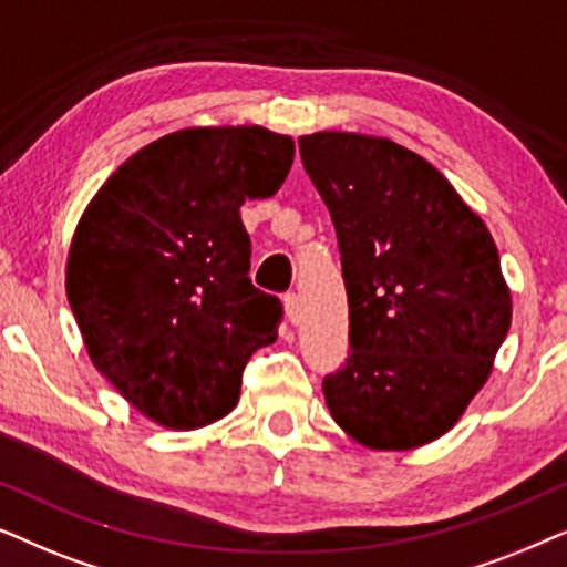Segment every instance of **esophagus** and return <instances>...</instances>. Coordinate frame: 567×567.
<instances>
[{
    "mask_svg": "<svg viewBox=\"0 0 567 567\" xmlns=\"http://www.w3.org/2000/svg\"><path fill=\"white\" fill-rule=\"evenodd\" d=\"M282 303H285V316H288V321L298 323L300 321V300L296 292H288V296L282 298Z\"/></svg>",
    "mask_w": 567,
    "mask_h": 567,
    "instance_id": "esophagus-1",
    "label": "esophagus"
}]
</instances>
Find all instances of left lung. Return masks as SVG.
<instances>
[{"label": "left lung", "mask_w": 567, "mask_h": 567, "mask_svg": "<svg viewBox=\"0 0 567 567\" xmlns=\"http://www.w3.org/2000/svg\"><path fill=\"white\" fill-rule=\"evenodd\" d=\"M329 207L350 306V354L323 379L339 427L406 451L449 433L485 386L511 329L495 240L456 188L396 142L298 140Z\"/></svg>", "instance_id": "1"}]
</instances>
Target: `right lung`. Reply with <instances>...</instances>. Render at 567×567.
<instances>
[{
	"label": "right lung",
	"instance_id": "add662e5",
	"mask_svg": "<svg viewBox=\"0 0 567 567\" xmlns=\"http://www.w3.org/2000/svg\"><path fill=\"white\" fill-rule=\"evenodd\" d=\"M296 145L264 126L181 130L134 153L74 230L66 298L93 365L165 427L238 404L251 354L282 303L254 288L246 199L288 178Z\"/></svg>",
	"mask_w": 567,
	"mask_h": 567
}]
</instances>
